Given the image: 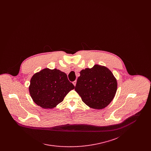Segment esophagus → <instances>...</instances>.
Here are the masks:
<instances>
[{"label": "esophagus", "mask_w": 151, "mask_h": 151, "mask_svg": "<svg viewBox=\"0 0 151 151\" xmlns=\"http://www.w3.org/2000/svg\"><path fill=\"white\" fill-rule=\"evenodd\" d=\"M72 83H73V84L74 85V86H76V80H75L74 81H73V82H72Z\"/></svg>", "instance_id": "obj_1"}]
</instances>
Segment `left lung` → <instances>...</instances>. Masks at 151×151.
I'll list each match as a JSON object with an SVG mask.
<instances>
[{
  "instance_id": "left-lung-1",
  "label": "left lung",
  "mask_w": 151,
  "mask_h": 151,
  "mask_svg": "<svg viewBox=\"0 0 151 151\" xmlns=\"http://www.w3.org/2000/svg\"><path fill=\"white\" fill-rule=\"evenodd\" d=\"M75 90L88 106L96 109L106 107L113 100L117 82L108 68L95 65L92 68L81 70Z\"/></svg>"
}]
</instances>
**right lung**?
<instances>
[{
    "label": "right lung",
    "mask_w": 151,
    "mask_h": 151,
    "mask_svg": "<svg viewBox=\"0 0 151 151\" xmlns=\"http://www.w3.org/2000/svg\"><path fill=\"white\" fill-rule=\"evenodd\" d=\"M74 88L65 72L45 68L32 76L29 89L37 105L44 109H52L62 102Z\"/></svg>",
    "instance_id": "1"
}]
</instances>
